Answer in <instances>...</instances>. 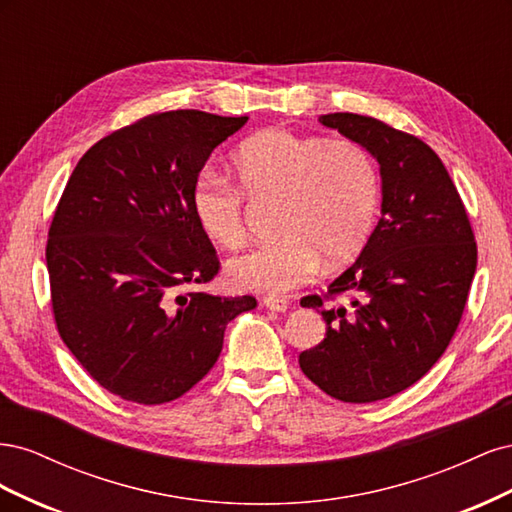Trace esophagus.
<instances>
[{
    "mask_svg": "<svg viewBox=\"0 0 512 512\" xmlns=\"http://www.w3.org/2000/svg\"><path fill=\"white\" fill-rule=\"evenodd\" d=\"M262 305H265L267 309H271V312H286L290 303L286 299H280V297H265Z\"/></svg>",
    "mask_w": 512,
    "mask_h": 512,
    "instance_id": "obj_1",
    "label": "esophagus"
}]
</instances>
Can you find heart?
<instances>
[{"mask_svg":"<svg viewBox=\"0 0 512 512\" xmlns=\"http://www.w3.org/2000/svg\"><path fill=\"white\" fill-rule=\"evenodd\" d=\"M237 185L203 175L192 188V211L205 235L224 250L247 241L243 196L252 203L282 200L277 243L226 265L241 290L282 294L314 280L322 269L359 256L380 211V170L369 149L350 138L269 128L252 134L230 156Z\"/></svg>","mask_w":512,"mask_h":512,"instance_id":"1","label":"heart"}]
</instances>
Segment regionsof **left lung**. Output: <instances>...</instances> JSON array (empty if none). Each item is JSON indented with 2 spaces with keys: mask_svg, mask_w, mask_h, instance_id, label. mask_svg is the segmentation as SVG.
I'll list each match as a JSON object with an SVG mask.
<instances>
[{
  "mask_svg": "<svg viewBox=\"0 0 512 512\" xmlns=\"http://www.w3.org/2000/svg\"><path fill=\"white\" fill-rule=\"evenodd\" d=\"M320 123L378 160L382 218L324 297L350 291L351 305L301 299L322 314L327 335L299 354V365L327 395L369 404L406 391L451 344L476 271V241L453 179L421 138L354 113L322 115Z\"/></svg>",
  "mask_w": 512,
  "mask_h": 512,
  "instance_id": "1",
  "label": "left lung"
}]
</instances>
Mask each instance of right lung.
I'll return each instance as SVG.
<instances>
[{
	"mask_svg": "<svg viewBox=\"0 0 512 512\" xmlns=\"http://www.w3.org/2000/svg\"><path fill=\"white\" fill-rule=\"evenodd\" d=\"M247 117L168 111L104 136L76 164L46 243L57 331L106 391L143 406L188 393L256 299L185 286L220 271L192 211L211 151Z\"/></svg>",
	"mask_w": 512,
	"mask_h": 512,
	"instance_id": "1",
	"label": "right lung"
}]
</instances>
